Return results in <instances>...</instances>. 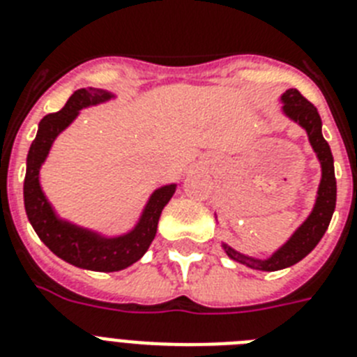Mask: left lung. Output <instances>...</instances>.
I'll return each mask as SVG.
<instances>
[{
    "mask_svg": "<svg viewBox=\"0 0 357 357\" xmlns=\"http://www.w3.org/2000/svg\"><path fill=\"white\" fill-rule=\"evenodd\" d=\"M281 103H283V112L287 118L296 121L299 127L307 130L308 142L312 145L316 152L317 160L321 163V181L317 188L316 205L307 220L301 223L294 234L290 236L283 247H280L266 259H256V257L245 256L238 252L229 245L223 243L227 256L232 257L234 261L243 263V265L256 268V271L274 272L287 268V266L296 265L301 261L307 254L314 250L319 239L328 229V223L332 220L334 208H336V176H334V158H332L331 146L325 142L321 134V118L317 114V109L308 100H305L301 92L296 89H289L285 94L281 96Z\"/></svg>",
    "mask_w": 357,
    "mask_h": 357,
    "instance_id": "left-lung-1",
    "label": "left lung"
}]
</instances>
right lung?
<instances>
[{
	"label": "right lung",
	"instance_id": "1",
	"mask_svg": "<svg viewBox=\"0 0 357 357\" xmlns=\"http://www.w3.org/2000/svg\"><path fill=\"white\" fill-rule=\"evenodd\" d=\"M110 98L114 96L103 89H79L68 98L59 112L45 116L26 155V174L23 183L26 218L41 241L63 261L96 272H118L142 259L154 239L161 211L176 192V183L154 190L136 227L118 238H105L98 232L82 229L61 220L54 212L52 205L41 190V165L47 160L54 139L76 119L79 110L109 101Z\"/></svg>",
	"mask_w": 357,
	"mask_h": 357
}]
</instances>
